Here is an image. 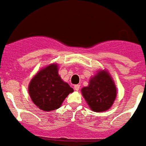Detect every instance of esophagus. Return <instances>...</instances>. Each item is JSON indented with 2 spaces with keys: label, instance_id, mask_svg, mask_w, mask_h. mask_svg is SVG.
Returning a JSON list of instances; mask_svg holds the SVG:
<instances>
[{
  "label": "esophagus",
  "instance_id": "1",
  "mask_svg": "<svg viewBox=\"0 0 146 146\" xmlns=\"http://www.w3.org/2000/svg\"><path fill=\"white\" fill-rule=\"evenodd\" d=\"M80 85H79V84H77V85H74V90H76V91H78V90H80Z\"/></svg>",
  "mask_w": 146,
  "mask_h": 146
}]
</instances>
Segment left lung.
Returning a JSON list of instances; mask_svg holds the SVG:
<instances>
[{
	"label": "left lung",
	"instance_id": "1",
	"mask_svg": "<svg viewBox=\"0 0 146 146\" xmlns=\"http://www.w3.org/2000/svg\"><path fill=\"white\" fill-rule=\"evenodd\" d=\"M82 94L91 110L95 112L108 110L113 104L116 88L106 71H101L90 80L89 86L81 90Z\"/></svg>",
	"mask_w": 146,
	"mask_h": 146
}]
</instances>
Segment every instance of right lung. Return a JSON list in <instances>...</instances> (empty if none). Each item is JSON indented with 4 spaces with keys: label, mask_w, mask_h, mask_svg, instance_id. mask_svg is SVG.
Segmentation results:
<instances>
[{
    "label": "right lung",
    "mask_w": 146,
    "mask_h": 146,
    "mask_svg": "<svg viewBox=\"0 0 146 146\" xmlns=\"http://www.w3.org/2000/svg\"><path fill=\"white\" fill-rule=\"evenodd\" d=\"M28 91L33 102L39 109L52 111L60 108L65 98L74 90L60 78L57 65L51 64L33 77Z\"/></svg>",
    "instance_id": "obj_1"
}]
</instances>
